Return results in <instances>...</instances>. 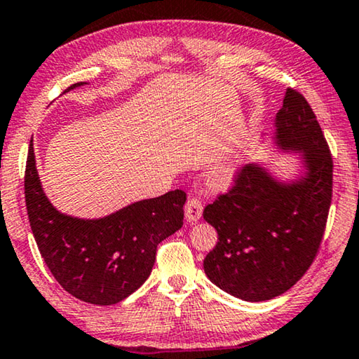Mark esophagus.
Returning <instances> with one entry per match:
<instances>
[{"label":"esophagus","mask_w":359,"mask_h":359,"mask_svg":"<svg viewBox=\"0 0 359 359\" xmlns=\"http://www.w3.org/2000/svg\"><path fill=\"white\" fill-rule=\"evenodd\" d=\"M202 210H203V207H202L201 198H197V197L187 198L186 207H184L187 222H189V223L197 222V219L202 217Z\"/></svg>","instance_id":"esophagus-1"}]
</instances>
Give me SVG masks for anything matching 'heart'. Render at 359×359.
I'll return each instance as SVG.
<instances>
[{"mask_svg": "<svg viewBox=\"0 0 359 359\" xmlns=\"http://www.w3.org/2000/svg\"><path fill=\"white\" fill-rule=\"evenodd\" d=\"M236 162H239V161H234V162H231V163L219 165V167L215 168V170H213V178H215V180H223V178H226V176H228L231 172H233Z\"/></svg>", "mask_w": 359, "mask_h": 359, "instance_id": "heart-1", "label": "heart"}]
</instances>
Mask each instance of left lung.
I'll return each mask as SVG.
<instances>
[{
    "instance_id": "obj_1",
    "label": "left lung",
    "mask_w": 359,
    "mask_h": 359,
    "mask_svg": "<svg viewBox=\"0 0 359 359\" xmlns=\"http://www.w3.org/2000/svg\"><path fill=\"white\" fill-rule=\"evenodd\" d=\"M274 125L276 144L302 152L306 173L280 183L250 163L203 210V219L218 233L217 245L203 260L205 274L245 302L271 300L306 273L321 245L332 201V156L299 91H285Z\"/></svg>"
}]
</instances>
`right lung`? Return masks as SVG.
<instances>
[{
    "mask_svg": "<svg viewBox=\"0 0 359 359\" xmlns=\"http://www.w3.org/2000/svg\"><path fill=\"white\" fill-rule=\"evenodd\" d=\"M24 186L32 233L46 266L64 290L91 305H114L140 289L152 271L157 245L183 226L186 192L181 189L97 219L57 212L38 178L33 137Z\"/></svg>",
    "mask_w": 359,
    "mask_h": 359,
    "instance_id": "obj_1",
    "label": "right lung"
}]
</instances>
